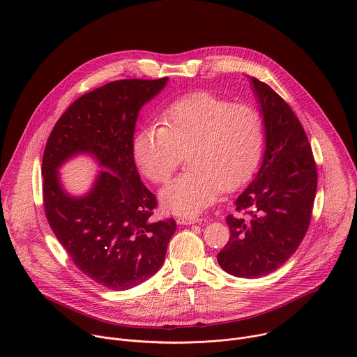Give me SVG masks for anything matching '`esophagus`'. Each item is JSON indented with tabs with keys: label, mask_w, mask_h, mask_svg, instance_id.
I'll return each instance as SVG.
<instances>
[{
	"label": "esophagus",
	"mask_w": 357,
	"mask_h": 357,
	"mask_svg": "<svg viewBox=\"0 0 357 357\" xmlns=\"http://www.w3.org/2000/svg\"><path fill=\"white\" fill-rule=\"evenodd\" d=\"M176 222L179 225H193V223H199L202 222L200 218H195V216H181L176 219Z\"/></svg>",
	"instance_id": "1"
}]
</instances>
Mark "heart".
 <instances>
[{
    "mask_svg": "<svg viewBox=\"0 0 357 357\" xmlns=\"http://www.w3.org/2000/svg\"><path fill=\"white\" fill-rule=\"evenodd\" d=\"M264 149L259 109L212 91L178 97L162 112V126L141 128L134 160L154 183H165L188 157L185 174L161 192L162 206L175 215H196L222 190H234L257 169Z\"/></svg>",
    "mask_w": 357,
    "mask_h": 357,
    "instance_id": "1",
    "label": "heart"
}]
</instances>
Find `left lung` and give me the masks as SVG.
Listing matches in <instances>:
<instances>
[{
  "mask_svg": "<svg viewBox=\"0 0 357 357\" xmlns=\"http://www.w3.org/2000/svg\"><path fill=\"white\" fill-rule=\"evenodd\" d=\"M266 124L261 168L229 215L227 244L219 266L241 278H259L280 268L307 234L318 174L312 148L295 113L267 83L252 77Z\"/></svg>",
  "mask_w": 357,
  "mask_h": 357,
  "instance_id": "left-lung-1",
  "label": "left lung"
}]
</instances>
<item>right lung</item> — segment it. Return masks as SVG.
Instances as JSON below:
<instances>
[{
	"mask_svg": "<svg viewBox=\"0 0 357 357\" xmlns=\"http://www.w3.org/2000/svg\"><path fill=\"white\" fill-rule=\"evenodd\" d=\"M167 82L124 79L83 94L56 121L45 145L42 200L47 223L73 264L113 291L154 275L176 229L174 219H152L158 202L141 182L132 154L138 112ZM77 151H89L108 168L84 198L65 194L56 171Z\"/></svg>",
	"mask_w": 357,
	"mask_h": 357,
	"instance_id": "add662e5",
	"label": "right lung"
}]
</instances>
